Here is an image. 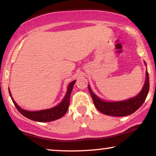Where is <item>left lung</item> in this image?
I'll list each match as a JSON object with an SVG mask.
<instances>
[{
    "mask_svg": "<svg viewBox=\"0 0 156 156\" xmlns=\"http://www.w3.org/2000/svg\"><path fill=\"white\" fill-rule=\"evenodd\" d=\"M146 64V62H145ZM146 76L145 84L142 90L137 96L129 99L120 101H106L98 97L91 91L90 87L88 85L89 91L92 97L94 104L96 108L104 114L112 116H125L132 114L138 110L146 100L149 91V76L146 71Z\"/></svg>",
    "mask_w": 156,
    "mask_h": 156,
    "instance_id": "obj_1",
    "label": "left lung"
}]
</instances>
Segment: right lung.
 Returning a JSON list of instances; mask_svg holds the SVG:
<instances>
[{"instance_id":"obj_1","label":"right lung","mask_w":156,"mask_h":156,"mask_svg":"<svg viewBox=\"0 0 156 156\" xmlns=\"http://www.w3.org/2000/svg\"><path fill=\"white\" fill-rule=\"evenodd\" d=\"M76 80H74L68 85L67 93H66L65 97L63 99L62 101L57 106L51 108H48V109L37 111V112H30V111L24 110L23 109V108H21L20 106L16 103V101H14L12 97L11 99L17 109L19 111V112H20L21 114L26 117V118L33 121H39V122H48V121H52L62 118V117L66 114V112H67L69 105L70 95H71L72 88H73V86ZM9 94L10 97H12L11 94H10V89Z\"/></svg>"}]
</instances>
